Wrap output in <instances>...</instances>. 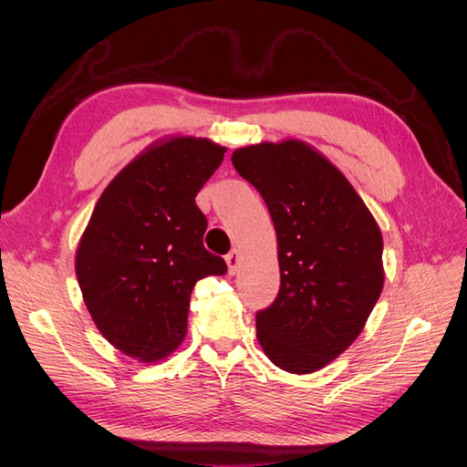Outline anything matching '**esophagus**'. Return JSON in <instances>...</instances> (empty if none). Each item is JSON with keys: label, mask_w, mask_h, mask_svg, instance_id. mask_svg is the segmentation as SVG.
Here are the masks:
<instances>
[{"label": "esophagus", "mask_w": 467, "mask_h": 467, "mask_svg": "<svg viewBox=\"0 0 467 467\" xmlns=\"http://www.w3.org/2000/svg\"><path fill=\"white\" fill-rule=\"evenodd\" d=\"M239 261H242V255H239V251L234 249L230 251L228 255H225V263H228V268H230V275H235L237 266H239Z\"/></svg>", "instance_id": "34e87169"}]
</instances>
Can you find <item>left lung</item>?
<instances>
[{
  "label": "left lung",
  "mask_w": 467,
  "mask_h": 467,
  "mask_svg": "<svg viewBox=\"0 0 467 467\" xmlns=\"http://www.w3.org/2000/svg\"><path fill=\"white\" fill-rule=\"evenodd\" d=\"M235 171L273 218L280 290L255 316L257 338L278 368L309 374L341 355L376 306L381 234L338 169L298 140L239 148Z\"/></svg>",
  "instance_id": "obj_1"
}]
</instances>
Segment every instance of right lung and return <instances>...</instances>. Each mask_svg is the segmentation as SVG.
<instances>
[{
  "label": "right lung",
  "instance_id": "1",
  "mask_svg": "<svg viewBox=\"0 0 467 467\" xmlns=\"http://www.w3.org/2000/svg\"><path fill=\"white\" fill-rule=\"evenodd\" d=\"M206 138H173L126 165L99 199L76 275L89 314L124 355L153 362L182 341L191 292L225 261L206 251L194 196L223 160Z\"/></svg>",
  "mask_w": 467,
  "mask_h": 467
}]
</instances>
